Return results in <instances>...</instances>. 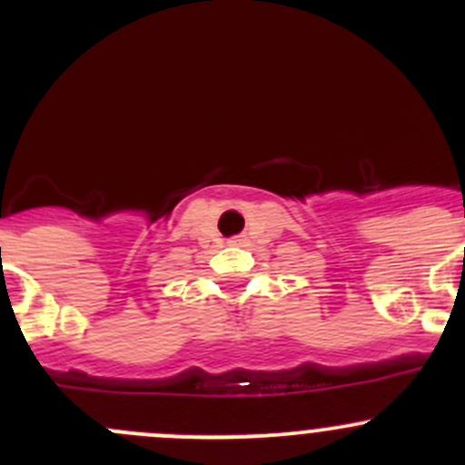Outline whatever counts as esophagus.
<instances>
[{"label": "esophagus", "mask_w": 465, "mask_h": 465, "mask_svg": "<svg viewBox=\"0 0 465 465\" xmlns=\"http://www.w3.org/2000/svg\"><path fill=\"white\" fill-rule=\"evenodd\" d=\"M232 245H245V236H236V238H232Z\"/></svg>", "instance_id": "34e87169"}]
</instances>
